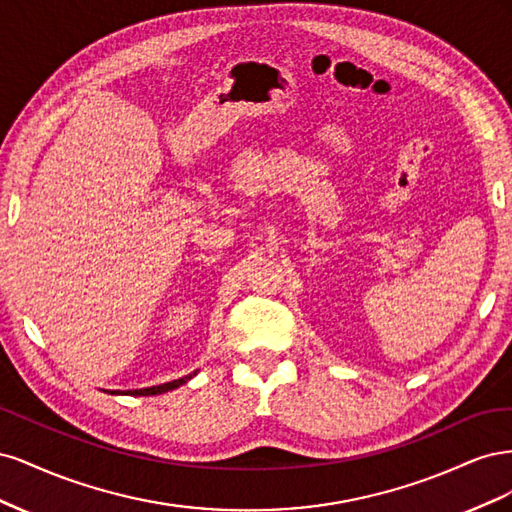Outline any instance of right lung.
I'll return each instance as SVG.
<instances>
[{"label":"right lung","mask_w":512,"mask_h":512,"mask_svg":"<svg viewBox=\"0 0 512 512\" xmlns=\"http://www.w3.org/2000/svg\"><path fill=\"white\" fill-rule=\"evenodd\" d=\"M192 378V374L190 376H183V378H179V380H173V382H166V384H160V386H149V389H138V391H128L130 395H160V393H166V391H173V389H177L179 384H185Z\"/></svg>","instance_id":"1"}]
</instances>
